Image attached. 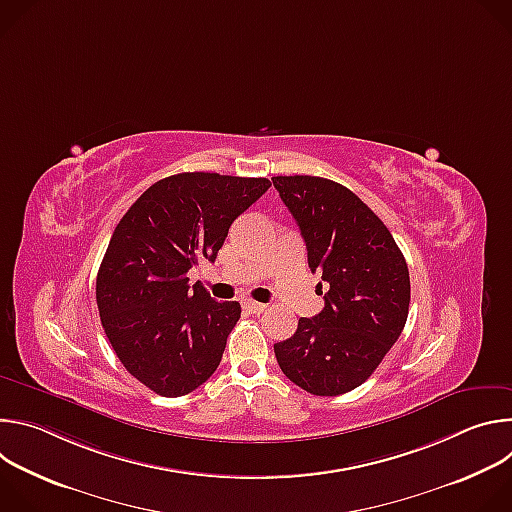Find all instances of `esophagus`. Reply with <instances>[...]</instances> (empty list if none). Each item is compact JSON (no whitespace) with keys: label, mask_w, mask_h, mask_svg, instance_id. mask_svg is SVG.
Masks as SVG:
<instances>
[{"label":"esophagus","mask_w":512,"mask_h":512,"mask_svg":"<svg viewBox=\"0 0 512 512\" xmlns=\"http://www.w3.org/2000/svg\"><path fill=\"white\" fill-rule=\"evenodd\" d=\"M245 310L249 314H263L267 310L265 304H259V302H245Z\"/></svg>","instance_id":"obj_1"}]
</instances>
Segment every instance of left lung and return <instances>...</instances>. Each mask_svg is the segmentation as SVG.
Masks as SVG:
<instances>
[{"instance_id": "8db88e82", "label": "left lung", "mask_w": 512, "mask_h": 512, "mask_svg": "<svg viewBox=\"0 0 512 512\" xmlns=\"http://www.w3.org/2000/svg\"><path fill=\"white\" fill-rule=\"evenodd\" d=\"M271 180L300 227L312 273L328 285L324 310L273 344L275 358L291 383L336 397L367 381L401 336L409 269L381 218L346 186L318 176Z\"/></svg>"}]
</instances>
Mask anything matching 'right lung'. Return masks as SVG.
<instances>
[{"mask_svg":"<svg viewBox=\"0 0 512 512\" xmlns=\"http://www.w3.org/2000/svg\"><path fill=\"white\" fill-rule=\"evenodd\" d=\"M271 182L210 172L168 176L123 214L97 273L103 330L131 377L162 397L198 389L221 364L241 318L188 271L214 261L229 227Z\"/></svg>","mask_w":512,"mask_h":512,"instance_id":"right-lung-1","label":"right lung"}]
</instances>
